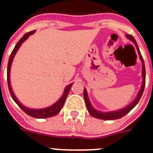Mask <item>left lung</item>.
Instances as JSON below:
<instances>
[{"label":"left lung","instance_id":"left-lung-1","mask_svg":"<svg viewBox=\"0 0 153 153\" xmlns=\"http://www.w3.org/2000/svg\"><path fill=\"white\" fill-rule=\"evenodd\" d=\"M126 36L128 38L130 39V41H132L134 42V44L135 45L136 48L138 50V52H139V58L142 61L143 63V85L142 87H141V90H139V94H138V96L135 99L134 101L130 103V105L127 106L126 108H125L123 109H121V110H118V111H116V112H101L97 111L93 107L91 106L90 102V100L88 99V95H87V92H86V90L84 89V100L85 102V104H86V108L88 109V112L90 113L92 117L95 118H98V119H102V120H116V119H119V118L123 117L124 116L130 112V110L134 108L136 106V104L139 102L140 98L142 97V94L143 93V90H144V87H145V78H146V72H145V66H144V62H143V57L141 55V53L139 50V46L137 45V42L134 40L133 36L131 35H126Z\"/></svg>","mask_w":153,"mask_h":153}]
</instances>
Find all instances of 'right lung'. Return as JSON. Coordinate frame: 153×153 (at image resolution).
<instances>
[{
	"instance_id": "obj_1",
	"label": "right lung",
	"mask_w": 153,
	"mask_h": 153,
	"mask_svg": "<svg viewBox=\"0 0 153 153\" xmlns=\"http://www.w3.org/2000/svg\"><path fill=\"white\" fill-rule=\"evenodd\" d=\"M35 32V31H32V32H29L24 34L22 38L20 39L19 41H18V43L16 44V45L14 46V50L12 51L11 53L10 56V59H9V62H8V67H7V83H8V87H9V90L10 92L11 97L12 99L14 100V101L16 103H17L19 107L20 108L23 110V112L27 113V114L30 116V117H32L35 118H47V117H53L57 115L59 112L61 111V109L63 108V104L65 102V100L67 99V96L68 94L69 91H70V89L72 87V84L68 85L67 87L65 88L64 90V92H63V96L60 98V100L58 101L57 102H55L53 105H52L51 107H49V108H46L44 109H31V108H25L24 106H23L21 103H20L18 100L16 99V97L14 96V93L12 91V89H11V85H10V67H11V63H12V60L14 59V54L16 53L17 51L19 50V48L20 47V45H22L23 41L27 39V37L29 36L30 35H32Z\"/></svg>"
}]
</instances>
